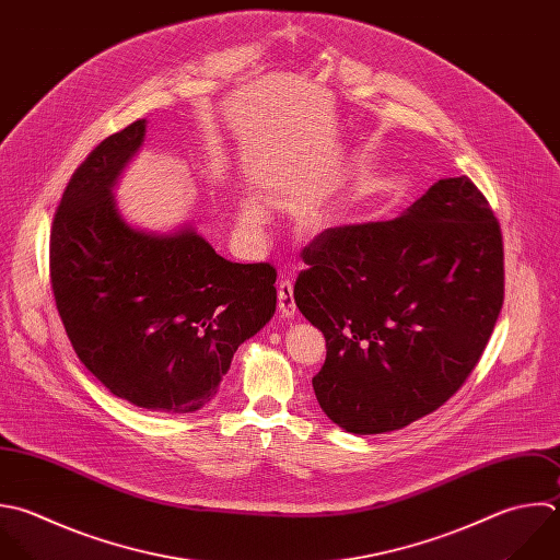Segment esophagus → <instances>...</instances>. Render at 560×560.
I'll list each match as a JSON object with an SVG mask.
<instances>
[{"label": "esophagus", "instance_id": "obj_1", "mask_svg": "<svg viewBox=\"0 0 560 560\" xmlns=\"http://www.w3.org/2000/svg\"><path fill=\"white\" fill-rule=\"evenodd\" d=\"M278 306H280V313L284 317H293L295 315L298 306H295L291 280H280V284H278Z\"/></svg>", "mask_w": 560, "mask_h": 560}]
</instances>
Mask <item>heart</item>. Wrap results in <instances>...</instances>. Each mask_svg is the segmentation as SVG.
Segmentation results:
<instances>
[{"mask_svg":"<svg viewBox=\"0 0 560 560\" xmlns=\"http://www.w3.org/2000/svg\"><path fill=\"white\" fill-rule=\"evenodd\" d=\"M262 221H265V210L254 199H247L241 206V223L247 230H258L262 225Z\"/></svg>","mask_w":560,"mask_h":560,"instance_id":"1","label":"heart"}]
</instances>
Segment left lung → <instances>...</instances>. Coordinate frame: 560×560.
Listing matches in <instances>:
<instances>
[{
	"label": "left lung",
	"mask_w": 560,
	"mask_h": 560,
	"mask_svg": "<svg viewBox=\"0 0 560 560\" xmlns=\"http://www.w3.org/2000/svg\"><path fill=\"white\" fill-rule=\"evenodd\" d=\"M293 298L326 337L313 389L350 433L442 407L470 376L503 304V241L468 177L433 184L402 217L330 228L302 252Z\"/></svg>",
	"instance_id": "left-lung-1"
}]
</instances>
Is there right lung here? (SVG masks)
I'll return each mask as SVG.
<instances>
[{"label":"right lung","instance_id":"right-lung-1","mask_svg":"<svg viewBox=\"0 0 560 560\" xmlns=\"http://www.w3.org/2000/svg\"><path fill=\"white\" fill-rule=\"evenodd\" d=\"M147 120L105 138L55 212L50 282L83 365L118 398L164 413L201 409L238 346L276 311V269L219 256L197 232L129 228L112 186Z\"/></svg>","mask_w":560,"mask_h":560}]
</instances>
